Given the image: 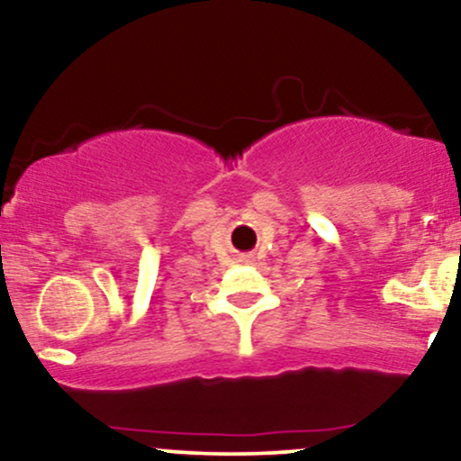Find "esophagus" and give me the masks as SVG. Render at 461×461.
Segmentation results:
<instances>
[{"mask_svg":"<svg viewBox=\"0 0 461 461\" xmlns=\"http://www.w3.org/2000/svg\"><path fill=\"white\" fill-rule=\"evenodd\" d=\"M236 262H240V264H251V262H253V256H251V253H242V256L236 258Z\"/></svg>","mask_w":461,"mask_h":461,"instance_id":"1","label":"esophagus"}]
</instances>
